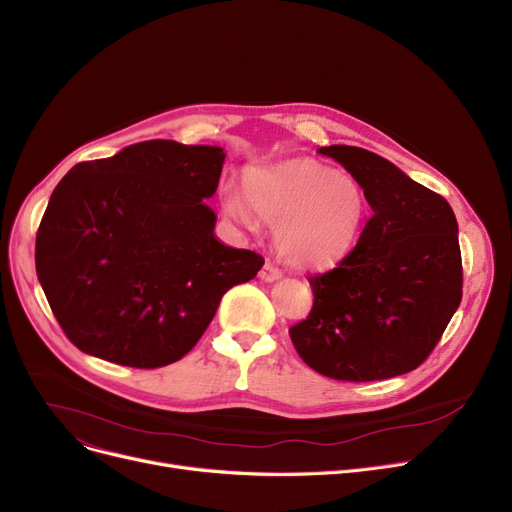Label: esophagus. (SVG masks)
<instances>
[{"mask_svg": "<svg viewBox=\"0 0 512 512\" xmlns=\"http://www.w3.org/2000/svg\"><path fill=\"white\" fill-rule=\"evenodd\" d=\"M259 278L263 282H274V280L282 278V270L278 265H274L272 261H265V265L261 267V272H259Z\"/></svg>", "mask_w": 512, "mask_h": 512, "instance_id": "obj_1", "label": "esophagus"}]
</instances>
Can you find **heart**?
<instances>
[{
	"mask_svg": "<svg viewBox=\"0 0 512 512\" xmlns=\"http://www.w3.org/2000/svg\"><path fill=\"white\" fill-rule=\"evenodd\" d=\"M242 197L267 226L276 228L282 257L301 267H324L346 257L355 249L367 215L359 180L313 159L247 170ZM226 207L245 218L238 197H230Z\"/></svg>",
	"mask_w": 512,
	"mask_h": 512,
	"instance_id": "b5f03b06",
	"label": "heart"
}]
</instances>
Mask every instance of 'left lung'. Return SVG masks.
<instances>
[{
    "label": "left lung",
    "mask_w": 512,
    "mask_h": 512,
    "mask_svg": "<svg viewBox=\"0 0 512 512\" xmlns=\"http://www.w3.org/2000/svg\"><path fill=\"white\" fill-rule=\"evenodd\" d=\"M363 186L373 215L334 270L309 276L313 307L288 330L326 378L375 382L417 369L463 299L459 226L448 201L361 147H319Z\"/></svg>",
    "instance_id": "8db88e82"
}]
</instances>
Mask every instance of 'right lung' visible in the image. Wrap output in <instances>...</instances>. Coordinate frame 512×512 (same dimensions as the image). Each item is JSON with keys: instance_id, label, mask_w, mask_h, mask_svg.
Returning a JSON list of instances; mask_svg holds the SVG:
<instances>
[{"instance_id": "right-lung-1", "label": "right lung", "mask_w": 512, "mask_h": 512, "mask_svg": "<svg viewBox=\"0 0 512 512\" xmlns=\"http://www.w3.org/2000/svg\"><path fill=\"white\" fill-rule=\"evenodd\" d=\"M224 157L145 141L80 161L53 188L35 267L76 348L137 369L170 365L199 342L226 290L257 276L263 257L222 245L203 201Z\"/></svg>"}]
</instances>
